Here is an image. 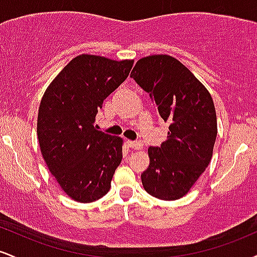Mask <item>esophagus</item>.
<instances>
[{"label": "esophagus", "instance_id": "34e87169", "mask_svg": "<svg viewBox=\"0 0 257 257\" xmlns=\"http://www.w3.org/2000/svg\"><path fill=\"white\" fill-rule=\"evenodd\" d=\"M126 144H128L129 147H132V149H134V150H141V149H143V146H144L141 141L128 140V141H126Z\"/></svg>", "mask_w": 257, "mask_h": 257}]
</instances>
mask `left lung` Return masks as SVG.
<instances>
[{
    "mask_svg": "<svg viewBox=\"0 0 257 257\" xmlns=\"http://www.w3.org/2000/svg\"><path fill=\"white\" fill-rule=\"evenodd\" d=\"M131 77L150 93L159 116L170 124L161 147H149L150 166L141 174L144 188L159 199L181 198L213 156L217 135L213 98L196 76L170 55L140 59Z\"/></svg>",
    "mask_w": 257,
    "mask_h": 257,
    "instance_id": "8db88e82",
    "label": "left lung"
}]
</instances>
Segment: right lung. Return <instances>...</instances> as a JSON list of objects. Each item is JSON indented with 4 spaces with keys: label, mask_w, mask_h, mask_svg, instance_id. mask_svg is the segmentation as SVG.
Segmentation results:
<instances>
[{
    "label": "right lung",
    "mask_w": 257,
    "mask_h": 257,
    "mask_svg": "<svg viewBox=\"0 0 257 257\" xmlns=\"http://www.w3.org/2000/svg\"><path fill=\"white\" fill-rule=\"evenodd\" d=\"M133 64L78 55L53 79L41 100V153L61 190L76 202L104 197L122 161V138L98 131L94 122L104 100L125 81Z\"/></svg>",
    "instance_id": "add662e5"
}]
</instances>
